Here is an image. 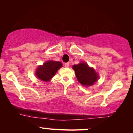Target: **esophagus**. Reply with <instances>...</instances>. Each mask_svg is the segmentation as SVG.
<instances>
[{"label":"esophagus","mask_w":133,"mask_h":133,"mask_svg":"<svg viewBox=\"0 0 133 133\" xmlns=\"http://www.w3.org/2000/svg\"><path fill=\"white\" fill-rule=\"evenodd\" d=\"M65 67H69V65H70V63L68 62H66V63H65Z\"/></svg>","instance_id":"34e87169"}]
</instances>
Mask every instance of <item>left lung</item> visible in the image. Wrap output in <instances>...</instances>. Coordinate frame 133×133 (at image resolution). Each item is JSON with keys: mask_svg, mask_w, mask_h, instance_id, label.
Returning <instances> with one entry per match:
<instances>
[{"mask_svg": "<svg viewBox=\"0 0 133 133\" xmlns=\"http://www.w3.org/2000/svg\"><path fill=\"white\" fill-rule=\"evenodd\" d=\"M72 68L75 71L78 81L84 86H90L97 81L98 76L93 68L88 66L87 63H81L74 65Z\"/></svg>", "mask_w": 133, "mask_h": 133, "instance_id": "obj_1", "label": "left lung"}]
</instances>
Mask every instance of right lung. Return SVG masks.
I'll return each instance as SVG.
<instances>
[{"instance_id":"add662e5","label":"right lung","mask_w":133,"mask_h":133,"mask_svg":"<svg viewBox=\"0 0 133 133\" xmlns=\"http://www.w3.org/2000/svg\"><path fill=\"white\" fill-rule=\"evenodd\" d=\"M62 66V64L60 62L48 61L43 63V65L38 67L36 74L37 77L42 81H49Z\"/></svg>"}]
</instances>
